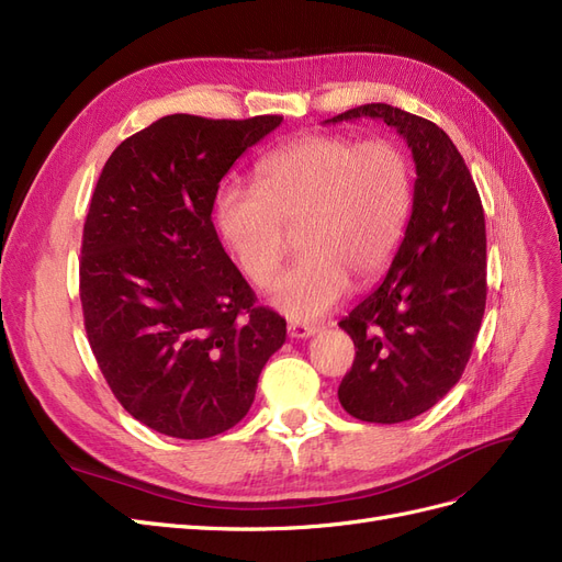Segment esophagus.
<instances>
[{"mask_svg":"<svg viewBox=\"0 0 562 562\" xmlns=\"http://www.w3.org/2000/svg\"><path fill=\"white\" fill-rule=\"evenodd\" d=\"M316 333H318L316 326H304V323H288V335L295 337V339H307Z\"/></svg>","mask_w":562,"mask_h":562,"instance_id":"34e87169","label":"esophagus"}]
</instances>
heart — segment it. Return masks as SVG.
Returning <instances> with one entry per match:
<instances>
[{"instance_id":"obj_1","label":"heart","mask_w":562,"mask_h":562,"mask_svg":"<svg viewBox=\"0 0 562 562\" xmlns=\"http://www.w3.org/2000/svg\"><path fill=\"white\" fill-rule=\"evenodd\" d=\"M413 166L389 138L302 135L255 168V187L225 184L215 217L236 265L255 285H269L297 227L302 258L271 291L293 321L335 310L351 279L368 283L394 258L413 209Z\"/></svg>"}]
</instances>
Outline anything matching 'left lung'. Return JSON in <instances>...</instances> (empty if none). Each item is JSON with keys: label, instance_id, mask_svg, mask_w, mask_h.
I'll list each match as a JSON object with an SVG mask.
<instances>
[{"label": "left lung", "instance_id": "left-lung-1", "mask_svg": "<svg viewBox=\"0 0 562 562\" xmlns=\"http://www.w3.org/2000/svg\"><path fill=\"white\" fill-rule=\"evenodd\" d=\"M378 119L415 161L413 213L384 281L339 321L356 347L337 389L345 411L375 424L427 413L459 382L485 312V215L469 168L448 133L386 103L326 124Z\"/></svg>", "mask_w": 562, "mask_h": 562}]
</instances>
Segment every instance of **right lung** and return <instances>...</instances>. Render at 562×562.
Masks as SVG:
<instances>
[{"label": "right lung", "instance_id": "right-lung-1", "mask_svg": "<svg viewBox=\"0 0 562 562\" xmlns=\"http://www.w3.org/2000/svg\"><path fill=\"white\" fill-rule=\"evenodd\" d=\"M281 122L168 114L98 178L79 262L83 326L116 401L164 436L239 424L285 342V321L255 307L211 220L220 180Z\"/></svg>", "mask_w": 562, "mask_h": 562}]
</instances>
